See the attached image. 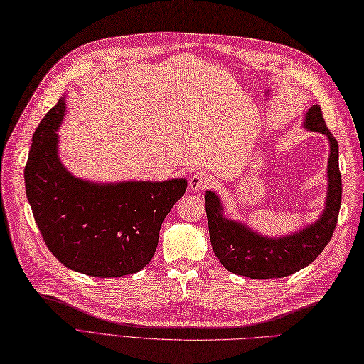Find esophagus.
I'll return each instance as SVG.
<instances>
[{
  "mask_svg": "<svg viewBox=\"0 0 364 364\" xmlns=\"http://www.w3.org/2000/svg\"><path fill=\"white\" fill-rule=\"evenodd\" d=\"M208 183H210V177L205 173L193 174L190 177V182H188L190 190H193V191H200L205 187H208Z\"/></svg>",
  "mask_w": 364,
  "mask_h": 364,
  "instance_id": "1",
  "label": "esophagus"
}]
</instances>
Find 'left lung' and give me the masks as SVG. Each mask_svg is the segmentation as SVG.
Here are the masks:
<instances>
[{
  "label": "left lung",
  "mask_w": 364,
  "mask_h": 364,
  "mask_svg": "<svg viewBox=\"0 0 364 364\" xmlns=\"http://www.w3.org/2000/svg\"><path fill=\"white\" fill-rule=\"evenodd\" d=\"M303 127L324 134L329 140L326 205L320 218L295 233L278 237L264 236L241 220L227 218L224 203L215 191L208 190L205 210L210 241L216 258L228 272L252 279L284 278L314 262L331 241L341 205L338 141L327 129L320 105L306 111Z\"/></svg>",
  "instance_id": "1"
}]
</instances>
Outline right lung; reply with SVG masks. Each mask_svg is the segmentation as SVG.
Segmentation results:
<instances>
[{
  "label": "right lung",
  "instance_id": "obj_1",
  "mask_svg": "<svg viewBox=\"0 0 364 364\" xmlns=\"http://www.w3.org/2000/svg\"><path fill=\"white\" fill-rule=\"evenodd\" d=\"M65 97L40 122L24 168L26 194L48 249L68 269L94 278L136 273L153 259L165 216L187 181L92 182L61 164Z\"/></svg>",
  "mask_w": 364,
  "mask_h": 364
}]
</instances>
